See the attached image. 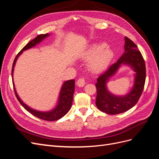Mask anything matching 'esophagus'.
Returning <instances> with one entry per match:
<instances>
[{
  "label": "esophagus",
  "mask_w": 159,
  "mask_h": 159,
  "mask_svg": "<svg viewBox=\"0 0 159 159\" xmlns=\"http://www.w3.org/2000/svg\"><path fill=\"white\" fill-rule=\"evenodd\" d=\"M86 84V82H85V80L83 79V78H80L79 79L77 82H76V84H77L78 86L79 87H83Z\"/></svg>",
  "instance_id": "esophagus-1"
}]
</instances>
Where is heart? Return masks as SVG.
Wrapping results in <instances>:
<instances>
[{
  "label": "heart",
  "mask_w": 159,
  "mask_h": 159,
  "mask_svg": "<svg viewBox=\"0 0 159 159\" xmlns=\"http://www.w3.org/2000/svg\"><path fill=\"white\" fill-rule=\"evenodd\" d=\"M113 57V51L104 43L92 45L83 54L84 59H90L89 67L94 73H99L104 70Z\"/></svg>",
  "instance_id": "1"
}]
</instances>
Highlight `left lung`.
Segmentation results:
<instances>
[{
	"label": "left lung",
	"mask_w": 159,
	"mask_h": 159,
	"mask_svg": "<svg viewBox=\"0 0 159 159\" xmlns=\"http://www.w3.org/2000/svg\"><path fill=\"white\" fill-rule=\"evenodd\" d=\"M123 65L129 66L134 71V85L125 95H116L107 89L109 79ZM146 78V67L143 56L132 41L125 37L124 53L117 62L97 79L96 105L104 113L115 115L131 109L139 100L143 93Z\"/></svg>",
	"instance_id": "obj_1"
}]
</instances>
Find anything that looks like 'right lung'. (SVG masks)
I'll use <instances>...</instances> for the list:
<instances>
[{"label":"right lung","mask_w":159,"mask_h":159,"mask_svg":"<svg viewBox=\"0 0 159 159\" xmlns=\"http://www.w3.org/2000/svg\"><path fill=\"white\" fill-rule=\"evenodd\" d=\"M50 34H40L35 38V39H32L31 42H30L26 45L20 51V52L16 55V58H15L14 63L12 65V83L14 86V90L15 92V94H16V98L19 102L20 103L24 108L26 110L30 113H31L34 116L38 117L39 119H42L45 121H56L61 119L63 117L70 109L71 106H72L73 100V94L75 92V80H68L65 81L61 86L59 94L58 97V100L57 102L56 106L53 107L52 110L49 111H38L36 110H34L32 107L28 106L27 104H25L24 102L20 99L18 94L16 93V89H15V85L14 83V79H13V73H14V69L15 65H16V61L19 56L21 55L23 52L25 50H28L29 49H31L35 45L40 43L42 41L49 36Z\"/></svg>","instance_id":"add662e5"}]
</instances>
